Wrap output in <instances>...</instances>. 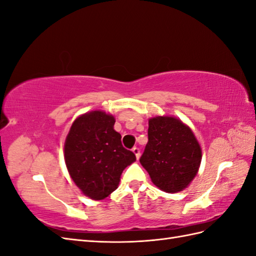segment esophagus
Instances as JSON below:
<instances>
[{
	"instance_id": "34e87169",
	"label": "esophagus",
	"mask_w": 256,
	"mask_h": 256,
	"mask_svg": "<svg viewBox=\"0 0 256 256\" xmlns=\"http://www.w3.org/2000/svg\"><path fill=\"white\" fill-rule=\"evenodd\" d=\"M132 150H133V153L135 154V156H136V158L138 160L140 156V148H133Z\"/></svg>"
}]
</instances>
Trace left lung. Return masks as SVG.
<instances>
[{"mask_svg":"<svg viewBox=\"0 0 256 256\" xmlns=\"http://www.w3.org/2000/svg\"><path fill=\"white\" fill-rule=\"evenodd\" d=\"M201 148L192 128L172 116L148 121V142L140 162L162 192H182L192 182L201 162Z\"/></svg>","mask_w":256,"mask_h":256,"instance_id":"8db88e82","label":"left lung"}]
</instances>
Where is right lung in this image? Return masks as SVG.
Masks as SVG:
<instances>
[{
	"instance_id": "add662e5",
	"label": "right lung",
	"mask_w": 256,
	"mask_h": 256,
	"mask_svg": "<svg viewBox=\"0 0 256 256\" xmlns=\"http://www.w3.org/2000/svg\"><path fill=\"white\" fill-rule=\"evenodd\" d=\"M116 118L91 111L74 120L64 142V162L69 175L84 194L102 200L118 186L125 167L136 160L123 148Z\"/></svg>"
}]
</instances>
